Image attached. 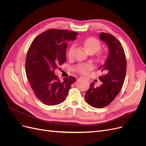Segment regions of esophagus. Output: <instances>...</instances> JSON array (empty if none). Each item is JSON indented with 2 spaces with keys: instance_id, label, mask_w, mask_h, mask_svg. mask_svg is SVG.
<instances>
[{
  "instance_id": "34e87169",
  "label": "esophagus",
  "mask_w": 146,
  "mask_h": 146,
  "mask_svg": "<svg viewBox=\"0 0 146 146\" xmlns=\"http://www.w3.org/2000/svg\"><path fill=\"white\" fill-rule=\"evenodd\" d=\"M80 78H85V79L86 78V77H83V76H80Z\"/></svg>"
}]
</instances>
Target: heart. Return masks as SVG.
Returning a JSON list of instances; mask_svg holds the SVG:
<instances>
[{
	"label": "heart",
	"mask_w": 146,
	"mask_h": 146,
	"mask_svg": "<svg viewBox=\"0 0 146 146\" xmlns=\"http://www.w3.org/2000/svg\"><path fill=\"white\" fill-rule=\"evenodd\" d=\"M83 46L85 47V49L90 53H94L98 52L101 48V43L100 42L95 38H89L86 39L83 42ZM74 48V45H72L70 47L68 51V56L70 58L72 56V52ZM94 68V66L90 63H79L77 64L74 67V69L76 72L82 74H86L88 72H90Z\"/></svg>",
	"instance_id": "obj_1"
}]
</instances>
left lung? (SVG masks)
Instances as JSON below:
<instances>
[{
    "instance_id": "8db88e82",
    "label": "left lung",
    "mask_w": 146,
    "mask_h": 146,
    "mask_svg": "<svg viewBox=\"0 0 146 146\" xmlns=\"http://www.w3.org/2000/svg\"><path fill=\"white\" fill-rule=\"evenodd\" d=\"M100 39L108 46L109 54L104 65L99 68L103 72L99 77L103 83L95 87L91 83L85 94V101L97 108L108 105L121 91L127 71L126 56L121 43L111 34L100 33Z\"/></svg>"
}]
</instances>
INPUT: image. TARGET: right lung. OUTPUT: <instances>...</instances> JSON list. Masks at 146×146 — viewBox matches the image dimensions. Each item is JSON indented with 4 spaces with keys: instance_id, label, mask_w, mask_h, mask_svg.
<instances>
[{
    "instance_id": "right-lung-1",
    "label": "right lung",
    "mask_w": 146,
    "mask_h": 146,
    "mask_svg": "<svg viewBox=\"0 0 146 146\" xmlns=\"http://www.w3.org/2000/svg\"><path fill=\"white\" fill-rule=\"evenodd\" d=\"M78 33L62 29H48L34 39L25 61V72L37 98L47 105L64 102L76 78L69 76L61 82L55 70L66 61L68 42Z\"/></svg>"
}]
</instances>
